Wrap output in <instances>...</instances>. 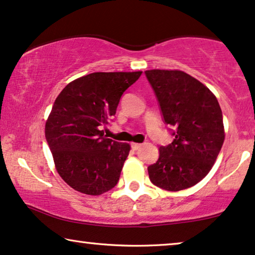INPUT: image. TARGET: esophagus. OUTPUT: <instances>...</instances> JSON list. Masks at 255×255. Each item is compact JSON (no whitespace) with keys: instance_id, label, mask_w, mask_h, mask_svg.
Returning <instances> with one entry per match:
<instances>
[{"instance_id":"obj_1","label":"esophagus","mask_w":255,"mask_h":255,"mask_svg":"<svg viewBox=\"0 0 255 255\" xmlns=\"http://www.w3.org/2000/svg\"><path fill=\"white\" fill-rule=\"evenodd\" d=\"M130 145H131L132 150H138L142 146V144H139V143H131Z\"/></svg>"}]
</instances>
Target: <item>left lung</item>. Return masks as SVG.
<instances>
[{
  "label": "left lung",
  "mask_w": 255,
  "mask_h": 255,
  "mask_svg": "<svg viewBox=\"0 0 255 255\" xmlns=\"http://www.w3.org/2000/svg\"><path fill=\"white\" fill-rule=\"evenodd\" d=\"M145 76L174 136L148 167L150 180L170 192L192 187L209 173L223 145L220 104L206 85L181 70H146Z\"/></svg>",
  "instance_id": "8db88e82"
}]
</instances>
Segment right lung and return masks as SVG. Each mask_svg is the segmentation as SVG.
Segmentation results:
<instances>
[{"instance_id":"right-lung-1","label":"right lung","mask_w":255,"mask_h":255,"mask_svg":"<svg viewBox=\"0 0 255 255\" xmlns=\"http://www.w3.org/2000/svg\"><path fill=\"white\" fill-rule=\"evenodd\" d=\"M142 71L92 73L70 82L46 121V141L60 177L75 191L100 195L118 184L130 145L106 138L124 92Z\"/></svg>"}]
</instances>
